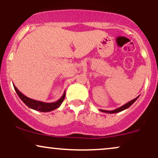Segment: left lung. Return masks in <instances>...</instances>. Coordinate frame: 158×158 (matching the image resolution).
<instances>
[{
    "instance_id": "obj_1",
    "label": "left lung",
    "mask_w": 158,
    "mask_h": 158,
    "mask_svg": "<svg viewBox=\"0 0 158 158\" xmlns=\"http://www.w3.org/2000/svg\"><path fill=\"white\" fill-rule=\"evenodd\" d=\"M138 97H136L135 99H132V100L130 101V102H127L126 104L124 105V106L119 107V108H117V109H115V110H101V109L99 110H100V111H102V112H104V113H108V114H115V113H118V112L123 111V110H126V109H127V108H129V107L131 106V105L133 104V103L135 102V101L137 100V99H138Z\"/></svg>"
}]
</instances>
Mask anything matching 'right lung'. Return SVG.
<instances>
[{"mask_svg": "<svg viewBox=\"0 0 158 158\" xmlns=\"http://www.w3.org/2000/svg\"><path fill=\"white\" fill-rule=\"evenodd\" d=\"M14 88H15V90L17 93L20 99L24 102V104L26 105L27 106H28L30 108H32V109L39 110V111L41 112H49L51 111V110H53L56 109V108H59V106H61V103H62L63 101H64V97H65V91L63 94V95L61 96V97L59 100H57L56 102H41V101L35 100V99H30V98L26 97L25 95H23L22 93L19 91V89L15 86V85H13Z\"/></svg>", "mask_w": 158, "mask_h": 158, "instance_id": "add662e5", "label": "right lung"}]
</instances>
